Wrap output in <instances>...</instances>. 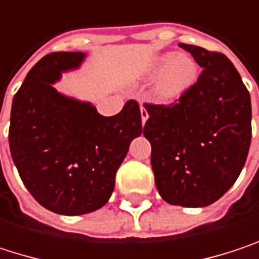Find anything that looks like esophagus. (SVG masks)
Wrapping results in <instances>:
<instances>
[{
    "mask_svg": "<svg viewBox=\"0 0 259 259\" xmlns=\"http://www.w3.org/2000/svg\"><path fill=\"white\" fill-rule=\"evenodd\" d=\"M140 113H142V123L145 125L146 120L149 119V109H147V106H142V109H140Z\"/></svg>",
    "mask_w": 259,
    "mask_h": 259,
    "instance_id": "obj_1",
    "label": "esophagus"
}]
</instances>
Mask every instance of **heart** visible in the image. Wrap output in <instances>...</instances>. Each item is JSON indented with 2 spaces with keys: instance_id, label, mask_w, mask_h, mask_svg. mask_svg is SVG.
Listing matches in <instances>:
<instances>
[{
  "instance_id": "1",
  "label": "heart",
  "mask_w": 259,
  "mask_h": 259,
  "mask_svg": "<svg viewBox=\"0 0 259 259\" xmlns=\"http://www.w3.org/2000/svg\"><path fill=\"white\" fill-rule=\"evenodd\" d=\"M200 77L197 61L186 55L165 52L156 56L145 74L146 81H155V97L159 103L170 104L188 94Z\"/></svg>"
}]
</instances>
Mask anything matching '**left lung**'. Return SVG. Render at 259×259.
I'll use <instances>...</instances> for the list:
<instances>
[{"instance_id": "1", "label": "left lung", "mask_w": 259, "mask_h": 259, "mask_svg": "<svg viewBox=\"0 0 259 259\" xmlns=\"http://www.w3.org/2000/svg\"><path fill=\"white\" fill-rule=\"evenodd\" d=\"M203 68L176 104L149 109L143 134L152 146L155 185L168 204L206 207L237 180L252 137L250 95L222 53L179 45Z\"/></svg>"}]
</instances>
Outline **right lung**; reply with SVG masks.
<instances>
[{
	"mask_svg": "<svg viewBox=\"0 0 259 259\" xmlns=\"http://www.w3.org/2000/svg\"><path fill=\"white\" fill-rule=\"evenodd\" d=\"M84 56L55 52L41 58L15 95L10 114V153L23 185L43 207L65 216L109 201L130 143L143 133L134 100L107 117L55 89L62 73L77 70Z\"/></svg>",
	"mask_w": 259,
	"mask_h": 259,
	"instance_id": "add662e5",
	"label": "right lung"
}]
</instances>
